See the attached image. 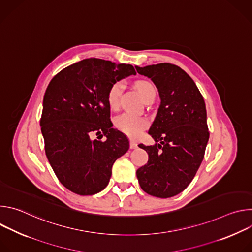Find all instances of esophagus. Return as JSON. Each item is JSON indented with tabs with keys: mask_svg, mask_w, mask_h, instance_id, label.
Masks as SVG:
<instances>
[{
	"mask_svg": "<svg viewBox=\"0 0 252 252\" xmlns=\"http://www.w3.org/2000/svg\"><path fill=\"white\" fill-rule=\"evenodd\" d=\"M129 148H130V150H135L137 148V143L135 141H133V140H130Z\"/></svg>",
	"mask_w": 252,
	"mask_h": 252,
	"instance_id": "esophagus-1",
	"label": "esophagus"
}]
</instances>
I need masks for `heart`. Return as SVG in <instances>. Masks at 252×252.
<instances>
[{
  "label": "heart",
  "instance_id": "1",
  "mask_svg": "<svg viewBox=\"0 0 252 252\" xmlns=\"http://www.w3.org/2000/svg\"><path fill=\"white\" fill-rule=\"evenodd\" d=\"M123 86V82H116L110 87L109 91H107L106 99L112 110H117L120 105V97L122 94ZM135 89L145 101L152 94H156L155 87L148 81L136 82ZM115 125L119 130H121L127 136L131 138H138L141 135L142 131L148 127L149 121L142 117L130 114H123L116 119Z\"/></svg>",
  "mask_w": 252,
  "mask_h": 252
}]
</instances>
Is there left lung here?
Listing matches in <instances>:
<instances>
[{
	"label": "left lung",
	"instance_id": "1",
	"mask_svg": "<svg viewBox=\"0 0 252 252\" xmlns=\"http://www.w3.org/2000/svg\"><path fill=\"white\" fill-rule=\"evenodd\" d=\"M158 90L160 104L149 133L157 142L138 146L149 154L136 170L143 191L160 198L174 196L191 183L209 138L204 99L193 80L175 64L135 66Z\"/></svg>",
	"mask_w": 252,
	"mask_h": 252
}]
</instances>
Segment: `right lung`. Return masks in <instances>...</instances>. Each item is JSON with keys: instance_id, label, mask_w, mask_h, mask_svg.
Instances as JSON below:
<instances>
[{"instance_id": "add662e5", "label": "right lung", "mask_w": 252, "mask_h": 252, "mask_svg": "<svg viewBox=\"0 0 252 252\" xmlns=\"http://www.w3.org/2000/svg\"><path fill=\"white\" fill-rule=\"evenodd\" d=\"M135 74L131 64L91 58L64 67L50 82L40 123L45 151L61 184L74 193L101 191L114 162L127 152L126 136L112 127L106 94L114 83ZM94 133L107 140L93 141Z\"/></svg>"}]
</instances>
